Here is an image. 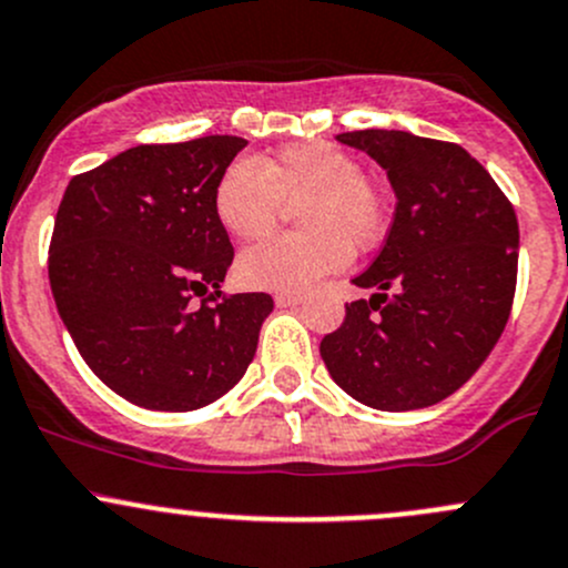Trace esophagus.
Listing matches in <instances>:
<instances>
[{
	"instance_id": "1",
	"label": "esophagus",
	"mask_w": 568,
	"mask_h": 568,
	"mask_svg": "<svg viewBox=\"0 0 568 568\" xmlns=\"http://www.w3.org/2000/svg\"><path fill=\"white\" fill-rule=\"evenodd\" d=\"M273 301H276L278 308H290V306H301L303 295H295V292H278Z\"/></svg>"
}]
</instances>
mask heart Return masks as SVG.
Masks as SVG:
<instances>
[{
	"label": "heart",
	"instance_id": "1",
	"mask_svg": "<svg viewBox=\"0 0 568 568\" xmlns=\"http://www.w3.org/2000/svg\"><path fill=\"white\" fill-rule=\"evenodd\" d=\"M297 209L306 232L282 235L237 256L235 276L245 290L301 292L336 273L355 248H374L388 232L385 191L366 178L361 161L331 142L286 144L267 163L237 158L219 178L213 210L237 241H260Z\"/></svg>",
	"mask_w": 568,
	"mask_h": 568
}]
</instances>
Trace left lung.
<instances>
[{"label":"left lung","mask_w":568,"mask_h":568,"mask_svg":"<svg viewBox=\"0 0 568 568\" xmlns=\"http://www.w3.org/2000/svg\"><path fill=\"white\" fill-rule=\"evenodd\" d=\"M385 169L396 213L320 344L338 388L374 410H420L462 388L498 344L517 290L519 226L487 169L452 142L407 131L338 133Z\"/></svg>","instance_id":"1"}]
</instances>
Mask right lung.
Instances as JSON below:
<instances>
[{
    "label": "right lung",
    "mask_w": 568,
    "mask_h": 568,
    "mask_svg": "<svg viewBox=\"0 0 568 568\" xmlns=\"http://www.w3.org/2000/svg\"><path fill=\"white\" fill-rule=\"evenodd\" d=\"M245 144H139L68 183L49 248L57 312L87 366L131 405L199 410L254 361L273 297L221 295L235 248L213 210Z\"/></svg>",
    "instance_id": "right-lung-1"
}]
</instances>
